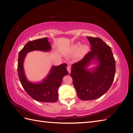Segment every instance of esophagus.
Instances as JSON below:
<instances>
[{"instance_id": "34e87169", "label": "esophagus", "mask_w": 133, "mask_h": 133, "mask_svg": "<svg viewBox=\"0 0 133 133\" xmlns=\"http://www.w3.org/2000/svg\"><path fill=\"white\" fill-rule=\"evenodd\" d=\"M67 71H68L69 73L70 74V73L71 72V67H70V66H67Z\"/></svg>"}]
</instances>
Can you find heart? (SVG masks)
<instances>
[{"mask_svg":"<svg viewBox=\"0 0 133 133\" xmlns=\"http://www.w3.org/2000/svg\"><path fill=\"white\" fill-rule=\"evenodd\" d=\"M89 51V47L87 46H83L81 47L80 43H77L73 45L71 49V52L72 55H75L78 52V56L82 57L85 55Z\"/></svg>","mask_w":133,"mask_h":133,"instance_id":"obj_1","label":"heart"}]
</instances>
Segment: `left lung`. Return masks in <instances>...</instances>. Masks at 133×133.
<instances>
[{"label": "left lung", "instance_id": "obj_1", "mask_svg": "<svg viewBox=\"0 0 133 133\" xmlns=\"http://www.w3.org/2000/svg\"><path fill=\"white\" fill-rule=\"evenodd\" d=\"M87 38L91 50L72 65L70 74L77 94L82 101L94 100L105 94L111 86L115 74V61L110 47L99 38ZM93 60L98 64L88 69Z\"/></svg>", "mask_w": 133, "mask_h": 133}]
</instances>
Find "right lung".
<instances>
[{"instance_id": "obj_1", "label": "right lung", "mask_w": 133, "mask_h": 133, "mask_svg": "<svg viewBox=\"0 0 133 133\" xmlns=\"http://www.w3.org/2000/svg\"><path fill=\"white\" fill-rule=\"evenodd\" d=\"M51 46L49 39L44 38L30 41L27 43L19 53L18 73L20 82L25 91L31 97L41 102L54 103L58 99V91L63 78L69 74L66 69L67 64L63 63L52 66L49 74L41 82L34 83L27 80L24 74L23 62L26 54L34 50L49 51Z\"/></svg>"}]
</instances>
